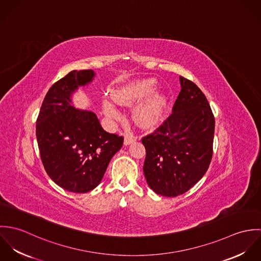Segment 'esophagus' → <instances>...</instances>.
<instances>
[{
    "mask_svg": "<svg viewBox=\"0 0 261 261\" xmlns=\"http://www.w3.org/2000/svg\"><path fill=\"white\" fill-rule=\"evenodd\" d=\"M136 140H137L136 137H134V136H132V135H126V136L124 137V145L127 146V145L134 143Z\"/></svg>",
    "mask_w": 261,
    "mask_h": 261,
    "instance_id": "obj_1",
    "label": "esophagus"
}]
</instances>
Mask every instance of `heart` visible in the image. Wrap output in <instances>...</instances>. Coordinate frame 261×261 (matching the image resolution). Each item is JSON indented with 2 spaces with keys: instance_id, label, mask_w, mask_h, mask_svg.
Instances as JSON below:
<instances>
[{
  "instance_id": "1",
  "label": "heart",
  "mask_w": 261,
  "mask_h": 261,
  "mask_svg": "<svg viewBox=\"0 0 261 261\" xmlns=\"http://www.w3.org/2000/svg\"><path fill=\"white\" fill-rule=\"evenodd\" d=\"M156 81L153 78H149L141 81L130 83L117 89L112 98L115 103L119 106H130L136 102H141L156 89ZM167 105V96L164 93L153 95L147 103H145L137 112V120L140 125L144 127L155 124ZM103 111L112 118H116L118 112L110 102H105Z\"/></svg>"
}]
</instances>
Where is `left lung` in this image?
Instances as JSON below:
<instances>
[{"label": "left lung", "instance_id": "8db88e82", "mask_svg": "<svg viewBox=\"0 0 261 261\" xmlns=\"http://www.w3.org/2000/svg\"><path fill=\"white\" fill-rule=\"evenodd\" d=\"M181 91L172 114L144 137V174L156 194L176 197L186 193L207 172L213 154L215 118L202 90L180 76Z\"/></svg>", "mask_w": 261, "mask_h": 261}]
</instances>
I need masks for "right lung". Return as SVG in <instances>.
Masks as SVG:
<instances>
[{"label": "right lung", "instance_id": "add662e5", "mask_svg": "<svg viewBox=\"0 0 261 261\" xmlns=\"http://www.w3.org/2000/svg\"><path fill=\"white\" fill-rule=\"evenodd\" d=\"M93 70H73L48 90L36 121L41 161L51 180L73 193L98 186L123 138L106 132L95 113L76 110L71 94L92 81Z\"/></svg>", "mask_w": 261, "mask_h": 261}]
</instances>
